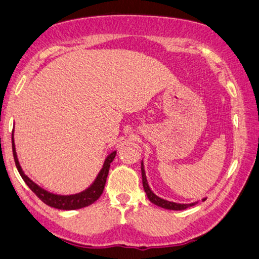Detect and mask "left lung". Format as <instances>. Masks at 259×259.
Wrapping results in <instances>:
<instances>
[{
  "label": "left lung",
  "instance_id": "left-lung-1",
  "mask_svg": "<svg viewBox=\"0 0 259 259\" xmlns=\"http://www.w3.org/2000/svg\"><path fill=\"white\" fill-rule=\"evenodd\" d=\"M142 178H143V187H144L146 196H148L150 202L154 203L155 205L161 206L163 207V209H168V210H185L187 209V207H191L199 203V200H197V202H193V203H188V204L175 203V202H170V200L163 199V198L158 197L157 194H155L154 191H152L149 186L148 179H146V174H145V167H144V163H143V161H142ZM204 200H206V198H203L202 202H204Z\"/></svg>",
  "mask_w": 259,
  "mask_h": 259
}]
</instances>
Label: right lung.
Instances as JSON below:
<instances>
[{"instance_id": "1", "label": "right lung", "mask_w": 259, "mask_h": 259, "mask_svg": "<svg viewBox=\"0 0 259 259\" xmlns=\"http://www.w3.org/2000/svg\"><path fill=\"white\" fill-rule=\"evenodd\" d=\"M12 148H13V156H14L15 165H17L19 174L21 175V178L24 179V181L26 183L28 187L31 188L32 192L39 198L41 202H44L47 205L55 207V209L60 210H76L81 209V207L89 206L91 204H94L96 200L98 199L103 193L105 181H107L108 173H109L110 163L114 161L115 156H116V150L111 151L109 155L107 156L104 159L103 167L100 170V173L97 174V177L94 180L90 186L85 188L84 191L79 193L74 194H56L53 192H49L46 188L40 187L39 185H37L33 180H31L30 178L25 174V171L22 170L20 163H19L17 149H15V143H14V131L12 133Z\"/></svg>"}]
</instances>
